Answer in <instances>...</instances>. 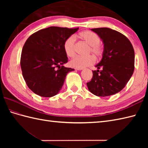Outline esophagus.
<instances>
[{
    "instance_id": "1",
    "label": "esophagus",
    "mask_w": 148,
    "mask_h": 148,
    "mask_svg": "<svg viewBox=\"0 0 148 148\" xmlns=\"http://www.w3.org/2000/svg\"><path fill=\"white\" fill-rule=\"evenodd\" d=\"M76 70H77V71H82L83 69V68H80V67H78V68H76Z\"/></svg>"
}]
</instances>
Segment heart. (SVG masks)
Returning <instances> with one entry per match:
<instances>
[{"mask_svg":"<svg viewBox=\"0 0 148 148\" xmlns=\"http://www.w3.org/2000/svg\"><path fill=\"white\" fill-rule=\"evenodd\" d=\"M79 37L89 46L88 53L91 52L97 57L102 55V49L99 46L100 40L95 34L90 31H84L79 33ZM75 40H76L75 37L72 36L68 37L64 42V51L65 54L69 57H72L75 55ZM94 61H95L94 58L92 55L86 56H77L71 60L70 64L72 67L83 68L93 64Z\"/></svg>","mask_w":148,"mask_h":148,"instance_id":"heart-1","label":"heart"}]
</instances>
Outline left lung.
Here are the masks:
<instances>
[{
  "label": "left lung",
  "instance_id": "1",
  "mask_svg": "<svg viewBox=\"0 0 148 148\" xmlns=\"http://www.w3.org/2000/svg\"><path fill=\"white\" fill-rule=\"evenodd\" d=\"M91 30L102 40L103 51L101 60L95 65L97 70L92 71V79L86 83L88 88L98 97L114 95L123 89L134 73L133 46L127 37L116 30L109 28Z\"/></svg>",
  "mask_w": 148,
  "mask_h": 148
}]
</instances>
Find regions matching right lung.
Listing matches in <instances>:
<instances>
[{
	"label": "right lung",
	"instance_id": "obj_1",
	"mask_svg": "<svg viewBox=\"0 0 148 148\" xmlns=\"http://www.w3.org/2000/svg\"><path fill=\"white\" fill-rule=\"evenodd\" d=\"M78 29L50 27L34 33L26 40L20 65L24 79L34 93L51 97L61 90L67 74L74 71L64 66L68 62L64 42Z\"/></svg>",
	"mask_w": 148,
	"mask_h": 148
}]
</instances>
